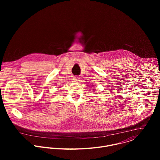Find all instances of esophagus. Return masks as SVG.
I'll return each instance as SVG.
<instances>
[{"label": "esophagus", "mask_w": 160, "mask_h": 160, "mask_svg": "<svg viewBox=\"0 0 160 160\" xmlns=\"http://www.w3.org/2000/svg\"><path fill=\"white\" fill-rule=\"evenodd\" d=\"M73 80H74V81L78 82V81H79V77H74V78H73Z\"/></svg>", "instance_id": "34e87169"}]
</instances>
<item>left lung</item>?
I'll use <instances>...</instances> for the list:
<instances>
[{
  "instance_id": "obj_1",
  "label": "left lung",
  "mask_w": 160,
  "mask_h": 160,
  "mask_svg": "<svg viewBox=\"0 0 160 160\" xmlns=\"http://www.w3.org/2000/svg\"><path fill=\"white\" fill-rule=\"evenodd\" d=\"M92 90H94V89H93V88H92Z\"/></svg>"
}]
</instances>
